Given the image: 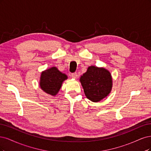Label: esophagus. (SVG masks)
<instances>
[{"label":"esophagus","mask_w":151,"mask_h":151,"mask_svg":"<svg viewBox=\"0 0 151 151\" xmlns=\"http://www.w3.org/2000/svg\"><path fill=\"white\" fill-rule=\"evenodd\" d=\"M77 76H78V75H77L76 73H73L71 74V77L73 78L76 79V78H77Z\"/></svg>","instance_id":"esophagus-1"}]
</instances>
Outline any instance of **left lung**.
Segmentation results:
<instances>
[{
    "mask_svg": "<svg viewBox=\"0 0 151 151\" xmlns=\"http://www.w3.org/2000/svg\"><path fill=\"white\" fill-rule=\"evenodd\" d=\"M85 94L90 100L97 102L107 96L112 87V79L110 72L103 68L88 67L80 78Z\"/></svg>",
    "mask_w": 151,
    "mask_h": 151,
    "instance_id": "8db88e82",
    "label": "left lung"
}]
</instances>
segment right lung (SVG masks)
Returning a JSON list of instances; mask_svg holds the SVG:
<instances>
[{"label": "right lung", "mask_w": 151, "mask_h": 151, "mask_svg": "<svg viewBox=\"0 0 151 151\" xmlns=\"http://www.w3.org/2000/svg\"><path fill=\"white\" fill-rule=\"evenodd\" d=\"M66 79L65 74L62 73L56 67H52L41 73L40 86L47 94L55 96L61 88L63 81Z\"/></svg>", "instance_id": "right-lung-1"}]
</instances>
